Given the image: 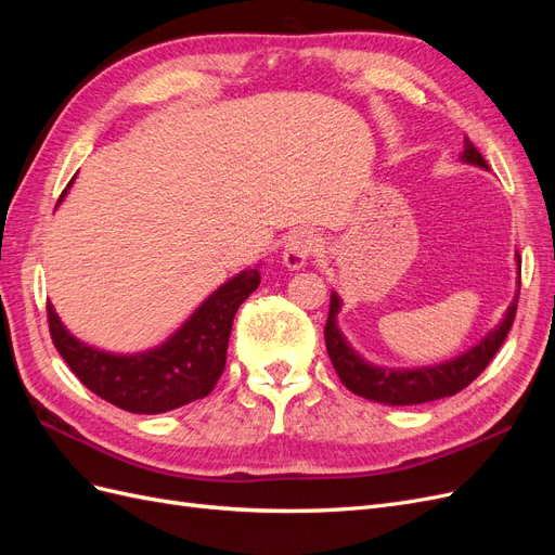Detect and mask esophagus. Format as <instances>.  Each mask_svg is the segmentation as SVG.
<instances>
[{"label": "esophagus", "mask_w": 555, "mask_h": 555, "mask_svg": "<svg viewBox=\"0 0 555 555\" xmlns=\"http://www.w3.org/2000/svg\"><path fill=\"white\" fill-rule=\"evenodd\" d=\"M317 247H319V238L312 231H296L294 236H289L287 245H284L282 261L284 266L292 268V271H298V268H304L314 257Z\"/></svg>", "instance_id": "obj_1"}]
</instances>
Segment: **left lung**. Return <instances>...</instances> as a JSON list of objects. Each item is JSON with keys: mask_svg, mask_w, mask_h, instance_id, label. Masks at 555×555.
Masks as SVG:
<instances>
[{"mask_svg": "<svg viewBox=\"0 0 555 555\" xmlns=\"http://www.w3.org/2000/svg\"><path fill=\"white\" fill-rule=\"evenodd\" d=\"M461 159L467 164L481 166V169H489V164H486L479 150L467 137H465V150ZM518 273H520V259H518ZM516 304H518V294L514 296L512 306L507 308V314L500 322V326L486 335L479 345L467 349L465 354L456 357L453 361L430 365V367H414V371H391V367H377V365L365 363L357 351L347 345V340L343 338V333L338 328V322H335L340 312V298L338 294H331V308H328V319L324 328L326 349H328L335 373H338L340 382L351 393L363 396L375 402H384V405H418V402L456 396L459 391L465 389L467 384H473L486 371V365L493 361L495 351L500 349L502 343H505L507 333L514 324Z\"/></svg>", "mask_w": 555, "mask_h": 555, "instance_id": "8db88e82", "label": "left lung"}]
</instances>
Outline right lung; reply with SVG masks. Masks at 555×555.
I'll list each match as a JSON object with an SVG mask.
<instances>
[{"label": "right lung", "mask_w": 555, "mask_h": 555, "mask_svg": "<svg viewBox=\"0 0 555 555\" xmlns=\"http://www.w3.org/2000/svg\"><path fill=\"white\" fill-rule=\"evenodd\" d=\"M69 188L72 182L66 184ZM259 282L257 268L238 273L212 292L169 340L139 354H111L76 340L48 304L50 338L92 393L133 414H162L206 398L215 389L224 373L233 317Z\"/></svg>", "instance_id": "obj_1"}]
</instances>
